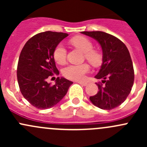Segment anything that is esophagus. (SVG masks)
Masks as SVG:
<instances>
[{"label":"esophagus","instance_id":"esophagus-1","mask_svg":"<svg viewBox=\"0 0 147 147\" xmlns=\"http://www.w3.org/2000/svg\"><path fill=\"white\" fill-rule=\"evenodd\" d=\"M78 84H81V85H82V86H86L87 84V82H78Z\"/></svg>","mask_w":147,"mask_h":147}]
</instances>
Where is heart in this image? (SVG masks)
Wrapping results in <instances>:
<instances>
[{
  "instance_id": "obj_1",
  "label": "heart",
  "mask_w": 147,
  "mask_h": 147,
  "mask_svg": "<svg viewBox=\"0 0 147 147\" xmlns=\"http://www.w3.org/2000/svg\"><path fill=\"white\" fill-rule=\"evenodd\" d=\"M75 47L80 49L84 53L86 59L93 65H98L102 61V55L98 51L92 50V42L84 36H77L71 40ZM66 49L62 44L55 47L53 57L57 63L63 64L66 60ZM90 71V66L87 63L81 65H70L63 69V75L67 78L76 81H83L85 79L86 74Z\"/></svg>"
}]
</instances>
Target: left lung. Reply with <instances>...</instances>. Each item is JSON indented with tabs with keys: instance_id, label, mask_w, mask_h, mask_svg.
Returning <instances> with one entry per match:
<instances>
[{
	"instance_id": "left-lung-1",
	"label": "left lung",
	"mask_w": 147,
	"mask_h": 147,
	"mask_svg": "<svg viewBox=\"0 0 147 147\" xmlns=\"http://www.w3.org/2000/svg\"><path fill=\"white\" fill-rule=\"evenodd\" d=\"M94 38L101 45L102 64L94 78L102 79L97 84L99 91L90 97L93 105L102 109H112L125 101L134 84L132 61L127 46L119 39L102 31L81 32Z\"/></svg>"
}]
</instances>
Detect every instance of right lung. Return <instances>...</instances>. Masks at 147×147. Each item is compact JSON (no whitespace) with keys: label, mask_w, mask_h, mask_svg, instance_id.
<instances>
[{"label":"right lung","mask_w":147,"mask_h":147,"mask_svg":"<svg viewBox=\"0 0 147 147\" xmlns=\"http://www.w3.org/2000/svg\"><path fill=\"white\" fill-rule=\"evenodd\" d=\"M67 35L52 31L40 32L28 40L20 53L17 68L20 90L38 109H49L57 105L73 83L64 78H57L53 86L47 82L53 75H59L53 53Z\"/></svg>","instance_id":"add662e5"}]
</instances>
